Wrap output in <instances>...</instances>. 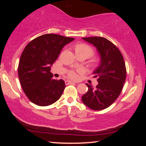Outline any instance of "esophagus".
<instances>
[{"instance_id": "obj_1", "label": "esophagus", "mask_w": 146, "mask_h": 146, "mask_svg": "<svg viewBox=\"0 0 146 146\" xmlns=\"http://www.w3.org/2000/svg\"><path fill=\"white\" fill-rule=\"evenodd\" d=\"M65 84H66V85H68V84H75V82H74L70 81V80H66V81H65Z\"/></svg>"}]
</instances>
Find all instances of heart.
Instances as JSON below:
<instances>
[{
	"label": "heart",
	"mask_w": 146,
	"mask_h": 146,
	"mask_svg": "<svg viewBox=\"0 0 146 146\" xmlns=\"http://www.w3.org/2000/svg\"><path fill=\"white\" fill-rule=\"evenodd\" d=\"M75 53L76 56L81 55V56H84L86 58H88L93 55V49L89 45L81 43V44H78L75 46ZM68 76L71 78H75L76 77V74L74 71H71L68 73Z\"/></svg>",
	"instance_id": "obj_1"
}]
</instances>
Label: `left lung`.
Masks as SVG:
<instances>
[{
	"label": "left lung",
	"mask_w": 146,
	"mask_h": 146,
	"mask_svg": "<svg viewBox=\"0 0 146 146\" xmlns=\"http://www.w3.org/2000/svg\"><path fill=\"white\" fill-rule=\"evenodd\" d=\"M93 44L100 55V64L93 72L98 78L96 88L86 84L88 91L82 97L87 107L101 110L109 107L121 93L124 84L126 69L122 54L118 48L108 40L102 37L82 38Z\"/></svg>",
	"instance_id": "left-lung-1"
}]
</instances>
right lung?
Segmentation results:
<instances>
[{
	"label": "right lung",
	"instance_id": "obj_1",
	"mask_svg": "<svg viewBox=\"0 0 146 146\" xmlns=\"http://www.w3.org/2000/svg\"><path fill=\"white\" fill-rule=\"evenodd\" d=\"M74 38L47 33L25 46L18 64V78L23 91L35 104L46 106L60 98L65 88L63 80H54L51 66L64 46Z\"/></svg>",
	"mask_w": 146,
	"mask_h": 146
}]
</instances>
